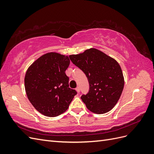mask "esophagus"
<instances>
[{
  "instance_id": "obj_1",
  "label": "esophagus",
  "mask_w": 154,
  "mask_h": 154,
  "mask_svg": "<svg viewBox=\"0 0 154 154\" xmlns=\"http://www.w3.org/2000/svg\"><path fill=\"white\" fill-rule=\"evenodd\" d=\"M76 91H77V92H78V93L80 92V88H79V87H77L76 88Z\"/></svg>"
}]
</instances>
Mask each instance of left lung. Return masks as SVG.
<instances>
[{
    "instance_id": "1",
    "label": "left lung",
    "mask_w": 154,
    "mask_h": 154,
    "mask_svg": "<svg viewBox=\"0 0 154 154\" xmlns=\"http://www.w3.org/2000/svg\"><path fill=\"white\" fill-rule=\"evenodd\" d=\"M69 58L88 79L89 90L81 96L87 108L99 114L112 110L122 95L125 83L117 61L94 48L70 55Z\"/></svg>"
}]
</instances>
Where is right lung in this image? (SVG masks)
Wrapping results in <instances>:
<instances>
[{
	"label": "right lung",
	"instance_id": "obj_1",
	"mask_svg": "<svg viewBox=\"0 0 154 154\" xmlns=\"http://www.w3.org/2000/svg\"><path fill=\"white\" fill-rule=\"evenodd\" d=\"M68 57L57 53L42 56L26 73L25 89L31 103L40 113L55 117L66 112L77 92L69 88L66 71Z\"/></svg>",
	"mask_w": 154,
	"mask_h": 154
}]
</instances>
